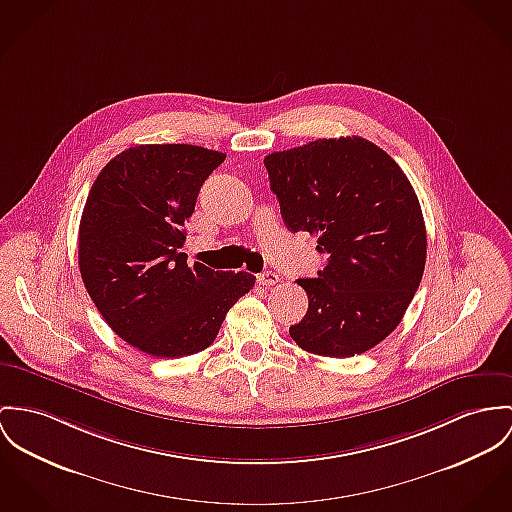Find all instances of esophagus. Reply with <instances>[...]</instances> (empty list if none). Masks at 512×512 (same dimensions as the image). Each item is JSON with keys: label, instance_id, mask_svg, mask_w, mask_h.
<instances>
[{"label": "esophagus", "instance_id": "1", "mask_svg": "<svg viewBox=\"0 0 512 512\" xmlns=\"http://www.w3.org/2000/svg\"><path fill=\"white\" fill-rule=\"evenodd\" d=\"M280 278L273 271H265V273H261V275L257 276V282L261 284V286H265V288H271V286H275L276 282H278Z\"/></svg>", "mask_w": 512, "mask_h": 512}]
</instances>
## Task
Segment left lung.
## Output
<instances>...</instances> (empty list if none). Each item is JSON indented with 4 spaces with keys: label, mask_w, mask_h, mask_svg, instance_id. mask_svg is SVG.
<instances>
[{
    "label": "left lung",
    "mask_w": 512,
    "mask_h": 512,
    "mask_svg": "<svg viewBox=\"0 0 512 512\" xmlns=\"http://www.w3.org/2000/svg\"><path fill=\"white\" fill-rule=\"evenodd\" d=\"M290 232L327 253L317 278H300L308 312L290 337L308 353H366L399 325L427 259V230L407 175L376 144L323 138L265 158Z\"/></svg>",
    "instance_id": "obj_1"
}]
</instances>
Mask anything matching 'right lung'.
Returning <instances> with one entry per match:
<instances>
[{"label":"right lung","mask_w":512,"mask_h":512,"mask_svg":"<svg viewBox=\"0 0 512 512\" xmlns=\"http://www.w3.org/2000/svg\"><path fill=\"white\" fill-rule=\"evenodd\" d=\"M226 154L144 144L97 175L79 222V273L109 327L158 358L204 351L255 276L187 265L185 222Z\"/></svg>","instance_id":"add662e5"}]
</instances>
